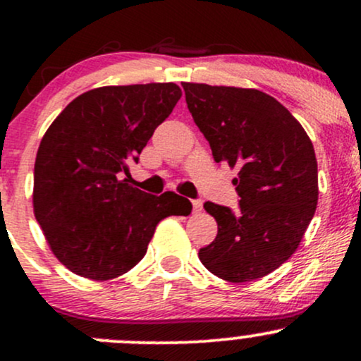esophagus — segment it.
Masks as SVG:
<instances>
[{"instance_id":"1","label":"esophagus","mask_w":361,"mask_h":361,"mask_svg":"<svg viewBox=\"0 0 361 361\" xmlns=\"http://www.w3.org/2000/svg\"><path fill=\"white\" fill-rule=\"evenodd\" d=\"M192 205H193V212L198 214L202 210V202L200 200H192Z\"/></svg>"}]
</instances>
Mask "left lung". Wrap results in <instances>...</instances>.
Segmentation results:
<instances>
[{
	"mask_svg": "<svg viewBox=\"0 0 361 361\" xmlns=\"http://www.w3.org/2000/svg\"><path fill=\"white\" fill-rule=\"evenodd\" d=\"M190 114L215 163L238 168L239 212L205 202L217 238L198 251L219 279L252 281L295 252L316 212L317 161L304 127L259 90L183 82Z\"/></svg>",
	"mask_w": 361,
	"mask_h": 361,
	"instance_id": "obj_1",
	"label": "left lung"
}]
</instances>
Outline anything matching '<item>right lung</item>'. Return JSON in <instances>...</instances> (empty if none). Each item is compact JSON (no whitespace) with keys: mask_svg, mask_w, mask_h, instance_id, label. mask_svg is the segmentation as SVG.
Instances as JSON below:
<instances>
[{"mask_svg":"<svg viewBox=\"0 0 361 361\" xmlns=\"http://www.w3.org/2000/svg\"><path fill=\"white\" fill-rule=\"evenodd\" d=\"M181 98L175 82L102 86L69 103L40 140L34 214L56 258L85 279H117L144 258L156 226L188 198L128 185V164Z\"/></svg>","mask_w":361,"mask_h":361,"instance_id":"right-lung-1","label":"right lung"}]
</instances>
